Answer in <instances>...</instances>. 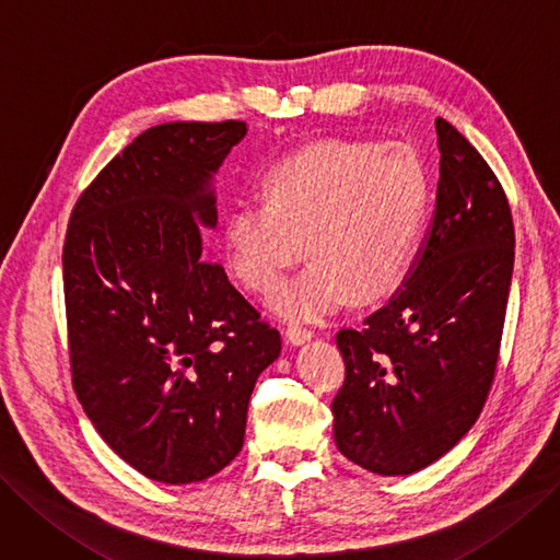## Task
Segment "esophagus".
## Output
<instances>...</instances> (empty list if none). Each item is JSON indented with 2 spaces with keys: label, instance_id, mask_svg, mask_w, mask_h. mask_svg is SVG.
I'll use <instances>...</instances> for the list:
<instances>
[{
  "label": "esophagus",
  "instance_id": "34e87169",
  "mask_svg": "<svg viewBox=\"0 0 560 560\" xmlns=\"http://www.w3.org/2000/svg\"><path fill=\"white\" fill-rule=\"evenodd\" d=\"M285 337H288V341H291L293 346H300V343L312 339L314 332L308 327H302V325H288L285 327Z\"/></svg>",
  "mask_w": 560,
  "mask_h": 560
}]
</instances>
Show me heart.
<instances>
[{
	"mask_svg": "<svg viewBox=\"0 0 560 560\" xmlns=\"http://www.w3.org/2000/svg\"><path fill=\"white\" fill-rule=\"evenodd\" d=\"M429 171L408 144L325 138L283 156L265 200L235 205L223 225L225 258L254 293L272 291L304 254L300 275L269 298L288 318L316 320L353 295L369 302L401 283L429 212Z\"/></svg>",
	"mask_w": 560,
	"mask_h": 560,
	"instance_id": "obj_1",
	"label": "heart"
}]
</instances>
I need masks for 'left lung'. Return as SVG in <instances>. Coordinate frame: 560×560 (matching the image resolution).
Wrapping results in <instances>:
<instances>
[{"instance_id": "8db88e82", "label": "left lung", "mask_w": 560, "mask_h": 560, "mask_svg": "<svg viewBox=\"0 0 560 560\" xmlns=\"http://www.w3.org/2000/svg\"><path fill=\"white\" fill-rule=\"evenodd\" d=\"M436 210L399 291L360 329H339L346 381L332 401L346 459L410 475L480 418L503 337L514 225L499 177L443 117Z\"/></svg>"}]
</instances>
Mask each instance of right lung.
Returning a JSON list of instances; mask_svg holds the SVG:
<instances>
[{"label":"right lung","mask_w":560,"mask_h":560,"mask_svg":"<svg viewBox=\"0 0 560 560\" xmlns=\"http://www.w3.org/2000/svg\"><path fill=\"white\" fill-rule=\"evenodd\" d=\"M244 136L237 119L142 131L82 191L67 228L78 401L124 462L165 485L207 480L237 457L254 385L281 353L205 242L214 173Z\"/></svg>","instance_id":"add662e5"}]
</instances>
